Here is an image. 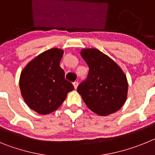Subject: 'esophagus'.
I'll list each match as a JSON object with an SVG mask.
<instances>
[{
	"mask_svg": "<svg viewBox=\"0 0 155 155\" xmlns=\"http://www.w3.org/2000/svg\"><path fill=\"white\" fill-rule=\"evenodd\" d=\"M73 84L75 89H77V87H78V81H74L73 83Z\"/></svg>",
	"mask_w": 155,
	"mask_h": 155,
	"instance_id": "obj_1",
	"label": "esophagus"
}]
</instances>
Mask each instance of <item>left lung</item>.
Returning <instances> with one entry per match:
<instances>
[{"label":"left lung","mask_w":155,"mask_h":155,"mask_svg":"<svg viewBox=\"0 0 155 155\" xmlns=\"http://www.w3.org/2000/svg\"><path fill=\"white\" fill-rule=\"evenodd\" d=\"M81 55L88 65L87 78L78 87L88 109L99 116L116 113L127 98L128 82L120 66L95 48L83 49Z\"/></svg>","instance_id":"left-lung-1"}]
</instances>
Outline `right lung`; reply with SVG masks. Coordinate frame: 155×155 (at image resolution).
Wrapping results in <instances>:
<instances>
[{
	"label": "right lung",
	"mask_w": 155,
	"mask_h": 155,
	"mask_svg": "<svg viewBox=\"0 0 155 155\" xmlns=\"http://www.w3.org/2000/svg\"><path fill=\"white\" fill-rule=\"evenodd\" d=\"M64 50H48L31 60L21 71L19 87L21 96L31 109L42 115L57 110L73 91L60 67Z\"/></svg>",
	"instance_id": "right-lung-1"
}]
</instances>
